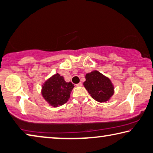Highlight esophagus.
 Masks as SVG:
<instances>
[{"instance_id":"esophagus-1","label":"esophagus","mask_w":153,"mask_h":153,"mask_svg":"<svg viewBox=\"0 0 153 153\" xmlns=\"http://www.w3.org/2000/svg\"><path fill=\"white\" fill-rule=\"evenodd\" d=\"M76 85V87H81L82 86V82H79V83H77Z\"/></svg>"}]
</instances>
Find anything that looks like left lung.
<instances>
[{
    "label": "left lung",
    "instance_id": "8db88e82",
    "mask_svg": "<svg viewBox=\"0 0 153 153\" xmlns=\"http://www.w3.org/2000/svg\"><path fill=\"white\" fill-rule=\"evenodd\" d=\"M83 85L93 98L99 102L109 101L114 94V86L110 79L97 71L85 75Z\"/></svg>",
    "mask_w": 153,
    "mask_h": 153
}]
</instances>
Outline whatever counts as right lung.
I'll list each match as a JSON object with an SVG mask.
<instances>
[{
  "mask_svg": "<svg viewBox=\"0 0 153 153\" xmlns=\"http://www.w3.org/2000/svg\"><path fill=\"white\" fill-rule=\"evenodd\" d=\"M74 87V84L66 82L63 76L57 73L44 82L41 94L49 105L57 107L67 102Z\"/></svg>",
  "mask_w": 153,
  "mask_h": 153,
  "instance_id": "obj_1",
  "label": "right lung"
}]
</instances>
